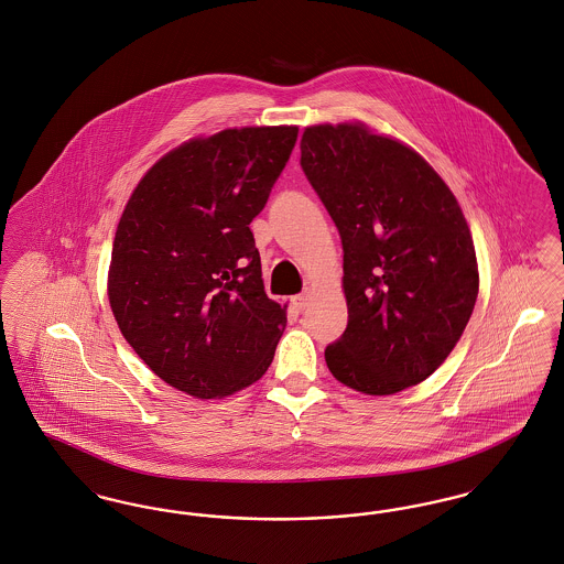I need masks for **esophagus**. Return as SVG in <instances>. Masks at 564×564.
I'll return each mask as SVG.
<instances>
[{
    "label": "esophagus",
    "mask_w": 564,
    "mask_h": 564,
    "mask_svg": "<svg viewBox=\"0 0 564 564\" xmlns=\"http://www.w3.org/2000/svg\"><path fill=\"white\" fill-rule=\"evenodd\" d=\"M292 304L295 306V311H304L308 304H311V295L308 294H297L294 295V300H292Z\"/></svg>",
    "instance_id": "1"
}]
</instances>
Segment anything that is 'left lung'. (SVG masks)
I'll return each mask as SVG.
<instances>
[{
	"instance_id": "8db88e82",
	"label": "left lung",
	"mask_w": 564,
	"mask_h": 564,
	"mask_svg": "<svg viewBox=\"0 0 564 564\" xmlns=\"http://www.w3.org/2000/svg\"><path fill=\"white\" fill-rule=\"evenodd\" d=\"M300 164L334 219L349 306L325 349L336 380L393 395L455 349L478 297V262L455 194L402 141L359 122L308 127Z\"/></svg>"
}]
</instances>
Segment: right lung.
<instances>
[{"label": "right lung", "instance_id": "add662e5", "mask_svg": "<svg viewBox=\"0 0 564 564\" xmlns=\"http://www.w3.org/2000/svg\"><path fill=\"white\" fill-rule=\"evenodd\" d=\"M297 127L192 139L137 184L118 221L108 295L145 366L198 400L269 370L288 306L264 292L249 224L294 150Z\"/></svg>", "mask_w": 564, "mask_h": 564}]
</instances>
